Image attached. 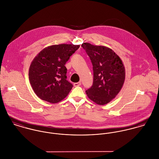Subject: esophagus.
<instances>
[{"instance_id": "esophagus-1", "label": "esophagus", "mask_w": 159, "mask_h": 159, "mask_svg": "<svg viewBox=\"0 0 159 159\" xmlns=\"http://www.w3.org/2000/svg\"><path fill=\"white\" fill-rule=\"evenodd\" d=\"M74 86L75 87H76V86H80L81 85V82H78V83H74Z\"/></svg>"}]
</instances>
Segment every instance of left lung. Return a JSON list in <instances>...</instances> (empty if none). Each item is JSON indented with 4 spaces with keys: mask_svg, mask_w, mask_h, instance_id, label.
I'll list each match as a JSON object with an SVG mask.
<instances>
[{
    "mask_svg": "<svg viewBox=\"0 0 159 159\" xmlns=\"http://www.w3.org/2000/svg\"><path fill=\"white\" fill-rule=\"evenodd\" d=\"M93 66V84L86 91L92 101L100 105L111 101L121 90L125 76V67L113 51L104 46L83 43Z\"/></svg>",
    "mask_w": 159,
    "mask_h": 159,
    "instance_id": "left-lung-1",
    "label": "left lung"
}]
</instances>
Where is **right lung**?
<instances>
[{
	"instance_id": "add662e5",
	"label": "right lung",
	"mask_w": 159,
	"mask_h": 159,
	"mask_svg": "<svg viewBox=\"0 0 159 159\" xmlns=\"http://www.w3.org/2000/svg\"><path fill=\"white\" fill-rule=\"evenodd\" d=\"M80 46L70 44L49 46L35 56L30 66L29 78L40 98L56 103L67 96L73 84L67 80L65 65Z\"/></svg>"
}]
</instances>
